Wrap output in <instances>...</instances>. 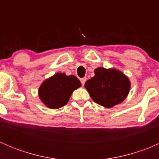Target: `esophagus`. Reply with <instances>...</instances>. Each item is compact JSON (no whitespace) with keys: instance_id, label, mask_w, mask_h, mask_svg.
I'll return each instance as SVG.
<instances>
[{"instance_id":"34e87169","label":"esophagus","mask_w":159,"mask_h":159,"mask_svg":"<svg viewBox=\"0 0 159 159\" xmlns=\"http://www.w3.org/2000/svg\"><path fill=\"white\" fill-rule=\"evenodd\" d=\"M80 81H81V84H82V85H84V83H85V81H87V78H81V79H80Z\"/></svg>"}]
</instances>
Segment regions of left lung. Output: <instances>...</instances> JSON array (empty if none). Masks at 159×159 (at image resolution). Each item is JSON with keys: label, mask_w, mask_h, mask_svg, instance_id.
Listing matches in <instances>:
<instances>
[{"label": "left lung", "mask_w": 159, "mask_h": 159, "mask_svg": "<svg viewBox=\"0 0 159 159\" xmlns=\"http://www.w3.org/2000/svg\"><path fill=\"white\" fill-rule=\"evenodd\" d=\"M94 77L88 80L84 87L95 103L111 108L121 103L129 92L130 82L125 75L115 69L98 68Z\"/></svg>", "instance_id": "left-lung-1"}]
</instances>
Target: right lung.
Instances as JSON below:
<instances>
[{
	"label": "right lung",
	"mask_w": 159,
	"mask_h": 159,
	"mask_svg": "<svg viewBox=\"0 0 159 159\" xmlns=\"http://www.w3.org/2000/svg\"><path fill=\"white\" fill-rule=\"evenodd\" d=\"M80 86L81 82L74 75L57 73L43 82L39 89V97L48 108L56 109L65 106L74 90Z\"/></svg>",
	"instance_id": "add662e5"
}]
</instances>
